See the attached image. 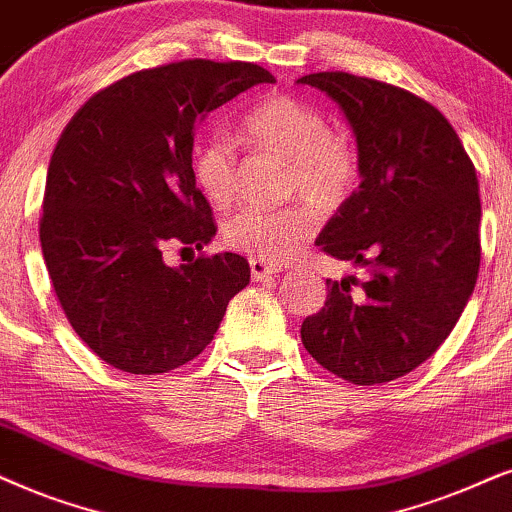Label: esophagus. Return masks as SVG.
Here are the masks:
<instances>
[{"mask_svg":"<svg viewBox=\"0 0 512 512\" xmlns=\"http://www.w3.org/2000/svg\"><path fill=\"white\" fill-rule=\"evenodd\" d=\"M250 271H252V278H257V281H262V278L267 276H276L281 269V264H269L264 260H250Z\"/></svg>","mask_w":512,"mask_h":512,"instance_id":"1","label":"esophagus"}]
</instances>
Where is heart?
Instances as JSON below:
<instances>
[{"label": "heart", "mask_w": 512, "mask_h": 512, "mask_svg": "<svg viewBox=\"0 0 512 512\" xmlns=\"http://www.w3.org/2000/svg\"><path fill=\"white\" fill-rule=\"evenodd\" d=\"M241 139L252 151L286 163V196H300L319 212L340 210L357 189V148L347 137L331 132L326 115L293 96H267L255 103L241 122ZM193 172L212 203L229 205L234 200L236 153L224 137L212 134L200 141L193 153ZM311 209L300 203L276 212L241 210L224 222V241L257 260H288L314 234Z\"/></svg>", "instance_id": "1"}]
</instances>
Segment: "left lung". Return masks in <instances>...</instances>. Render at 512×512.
<instances>
[{"label": "left lung", "instance_id": "1", "mask_svg": "<svg viewBox=\"0 0 512 512\" xmlns=\"http://www.w3.org/2000/svg\"><path fill=\"white\" fill-rule=\"evenodd\" d=\"M338 103L357 137L359 189L316 245L364 278H328L302 345L354 385L428 361L461 319L480 271V184L456 129L406 89L349 73L297 80Z\"/></svg>", "mask_w": 512, "mask_h": 512}]
</instances>
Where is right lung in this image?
Here are the masks:
<instances>
[{
	"mask_svg": "<svg viewBox=\"0 0 512 512\" xmlns=\"http://www.w3.org/2000/svg\"><path fill=\"white\" fill-rule=\"evenodd\" d=\"M276 82L255 63L193 58L127 75L73 115L51 155L40 241L70 326L96 357L155 375L196 359L250 283L236 252L170 267L167 243L217 234L196 189L193 137L205 115Z\"/></svg>",
	"mask_w": 512,
	"mask_h": 512,
	"instance_id": "obj_1",
	"label": "right lung"
}]
</instances>
